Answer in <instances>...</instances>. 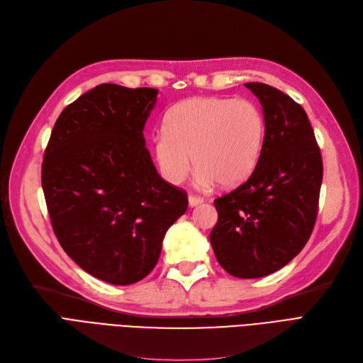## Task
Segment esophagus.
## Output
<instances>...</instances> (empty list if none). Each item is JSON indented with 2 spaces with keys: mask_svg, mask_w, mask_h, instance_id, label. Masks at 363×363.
Instances as JSON below:
<instances>
[{
  "mask_svg": "<svg viewBox=\"0 0 363 363\" xmlns=\"http://www.w3.org/2000/svg\"><path fill=\"white\" fill-rule=\"evenodd\" d=\"M203 202V199L202 197H197V196H193V194H190L189 196V203H190V206L193 208V206H197V205H200Z\"/></svg>",
  "mask_w": 363,
  "mask_h": 363,
  "instance_id": "1",
  "label": "esophagus"
}]
</instances>
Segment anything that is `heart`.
<instances>
[{"mask_svg":"<svg viewBox=\"0 0 363 363\" xmlns=\"http://www.w3.org/2000/svg\"><path fill=\"white\" fill-rule=\"evenodd\" d=\"M264 116L248 99L193 97L172 106L163 133L152 143L157 169L164 181L181 185L197 169L202 189L244 182L256 169L264 142Z\"/></svg>","mask_w":363,"mask_h":363,"instance_id":"heart-1","label":"heart"}]
</instances>
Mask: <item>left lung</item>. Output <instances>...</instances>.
Wrapping results in <instances>:
<instances>
[{
    "label": "left lung",
    "instance_id": "8db88e82",
    "mask_svg": "<svg viewBox=\"0 0 363 363\" xmlns=\"http://www.w3.org/2000/svg\"><path fill=\"white\" fill-rule=\"evenodd\" d=\"M245 86L263 106V150L250 178L213 200L218 221L211 244L224 271L236 278H260L286 266L310 239L323 161L301 104L266 84Z\"/></svg>",
    "mask_w": 363,
    "mask_h": 363
}]
</instances>
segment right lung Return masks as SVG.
Segmentation results:
<instances>
[{
  "label": "right lung",
  "mask_w": 363,
  "mask_h": 363,
  "mask_svg": "<svg viewBox=\"0 0 363 363\" xmlns=\"http://www.w3.org/2000/svg\"><path fill=\"white\" fill-rule=\"evenodd\" d=\"M158 91L101 84L61 112L50 133L42 186L62 250L85 272L128 286L158 262L186 193L157 173L143 128Z\"/></svg>",
  "instance_id": "1"
}]
</instances>
